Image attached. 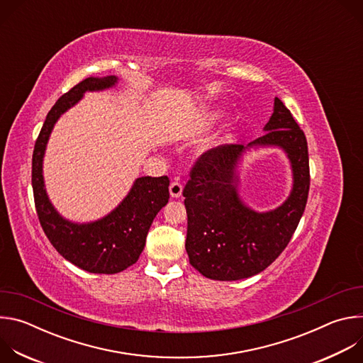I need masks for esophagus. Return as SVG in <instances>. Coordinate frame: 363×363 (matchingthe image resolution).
Here are the masks:
<instances>
[{
  "mask_svg": "<svg viewBox=\"0 0 363 363\" xmlns=\"http://www.w3.org/2000/svg\"><path fill=\"white\" fill-rule=\"evenodd\" d=\"M169 194H171L172 198H181V195H182V184L178 182V181L171 182V185H169Z\"/></svg>",
  "mask_w": 363,
  "mask_h": 363,
  "instance_id": "1",
  "label": "esophagus"
}]
</instances>
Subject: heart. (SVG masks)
Wrapping results in <instances>:
<instances>
[{
  "instance_id": "heart-1",
  "label": "heart",
  "mask_w": 363,
  "mask_h": 363,
  "mask_svg": "<svg viewBox=\"0 0 363 363\" xmlns=\"http://www.w3.org/2000/svg\"><path fill=\"white\" fill-rule=\"evenodd\" d=\"M221 118H223V112H221V111H211V112H208V113L202 115V116L198 119L196 126H198V129H202V130L210 129V128H213Z\"/></svg>"
}]
</instances>
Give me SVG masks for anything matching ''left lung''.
I'll return each instance as SVG.
<instances>
[{
	"label": "left lung",
	"mask_w": 363,
	"mask_h": 363,
	"mask_svg": "<svg viewBox=\"0 0 363 363\" xmlns=\"http://www.w3.org/2000/svg\"><path fill=\"white\" fill-rule=\"evenodd\" d=\"M264 130L247 146L225 145L202 153L191 169L182 192L185 248L191 266L206 279L231 281L266 270L287 247L304 213L310 186L307 140L279 97ZM250 145H279L292 164L294 189L269 213L248 209L236 192V165Z\"/></svg>",
	"instance_id": "8db88e82"
}]
</instances>
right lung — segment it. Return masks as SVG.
Wrapping results in <instances>:
<instances>
[{
  "label": "right lung",
  "instance_id": "right-lung-1",
  "mask_svg": "<svg viewBox=\"0 0 363 363\" xmlns=\"http://www.w3.org/2000/svg\"><path fill=\"white\" fill-rule=\"evenodd\" d=\"M116 76L87 77L50 109L33 152L31 184L35 211L44 234L67 262L96 274H115L138 262L153 218L169 199L168 177L138 178L116 208L94 223L76 224L65 220L51 205L43 179V158L47 140L57 119L83 97L84 91L109 89Z\"/></svg>",
  "mask_w": 363,
  "mask_h": 363
}]
</instances>
